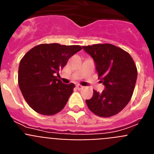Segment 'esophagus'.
<instances>
[{"label":"esophagus","instance_id":"esophagus-1","mask_svg":"<svg viewBox=\"0 0 154 154\" xmlns=\"http://www.w3.org/2000/svg\"><path fill=\"white\" fill-rule=\"evenodd\" d=\"M76 88H77L78 89H82V88H83V86H82V85H76Z\"/></svg>","mask_w":154,"mask_h":154}]
</instances>
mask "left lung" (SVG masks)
Here are the masks:
<instances>
[{
    "instance_id": "1",
    "label": "left lung",
    "mask_w": 154,
    "mask_h": 154,
    "mask_svg": "<svg viewBox=\"0 0 154 154\" xmlns=\"http://www.w3.org/2000/svg\"><path fill=\"white\" fill-rule=\"evenodd\" d=\"M93 58L99 79L105 86L102 92L93 91L86 99L89 109L101 117L119 113L130 102L135 88L137 69L133 58L120 48L110 44L82 46Z\"/></svg>"
}]
</instances>
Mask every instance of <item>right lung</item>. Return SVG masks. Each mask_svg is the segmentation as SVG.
<instances>
[{"label":"right lung","instance_id":"right-lung-1","mask_svg":"<svg viewBox=\"0 0 154 154\" xmlns=\"http://www.w3.org/2000/svg\"><path fill=\"white\" fill-rule=\"evenodd\" d=\"M80 50L79 45L42 44L24 55L19 65L18 85L25 101L35 112L51 116L65 107L75 85L64 84L55 75Z\"/></svg>","mask_w":154,"mask_h":154}]
</instances>
